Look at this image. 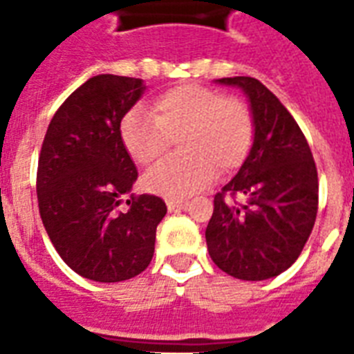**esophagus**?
Returning a JSON list of instances; mask_svg holds the SVG:
<instances>
[{
	"instance_id": "obj_1",
	"label": "esophagus",
	"mask_w": 354,
	"mask_h": 354,
	"mask_svg": "<svg viewBox=\"0 0 354 354\" xmlns=\"http://www.w3.org/2000/svg\"><path fill=\"white\" fill-rule=\"evenodd\" d=\"M167 207L169 211L183 209V207H187V200H167Z\"/></svg>"
}]
</instances>
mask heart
Segmentation results:
<instances>
[{"instance_id":"1","label":"heart","mask_w":354,"mask_h":354,"mask_svg":"<svg viewBox=\"0 0 354 354\" xmlns=\"http://www.w3.org/2000/svg\"><path fill=\"white\" fill-rule=\"evenodd\" d=\"M176 138L180 152L152 167L150 193L182 198L209 182L213 172L235 171L250 154L253 119L244 102L198 84L176 86L156 97L150 113L136 106L121 121V141L133 161L150 165Z\"/></svg>"}]
</instances>
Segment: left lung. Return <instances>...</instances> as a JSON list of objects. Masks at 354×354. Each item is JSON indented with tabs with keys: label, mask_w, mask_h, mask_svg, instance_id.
I'll return each mask as SVG.
<instances>
[{
	"label": "left lung",
	"mask_w": 354,
	"mask_h": 354,
	"mask_svg": "<svg viewBox=\"0 0 354 354\" xmlns=\"http://www.w3.org/2000/svg\"><path fill=\"white\" fill-rule=\"evenodd\" d=\"M242 90L253 119L250 154L215 196L205 242L213 263L242 281L283 274L299 257L318 213V171L301 128L252 77L218 79ZM239 196L233 205L225 194Z\"/></svg>",
	"instance_id": "left-lung-1"
}]
</instances>
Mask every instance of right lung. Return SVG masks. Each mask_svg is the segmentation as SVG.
Listing matches in <instances>:
<instances>
[{
	"label": "right lung",
	"mask_w": 354,
	"mask_h": 354,
	"mask_svg": "<svg viewBox=\"0 0 354 354\" xmlns=\"http://www.w3.org/2000/svg\"><path fill=\"white\" fill-rule=\"evenodd\" d=\"M147 90L141 79L97 75L53 115L36 176L38 207L53 246L86 279L119 283L152 261L160 196H130L138 169L121 141L124 113Z\"/></svg>",
	"instance_id": "obj_1"
}]
</instances>
